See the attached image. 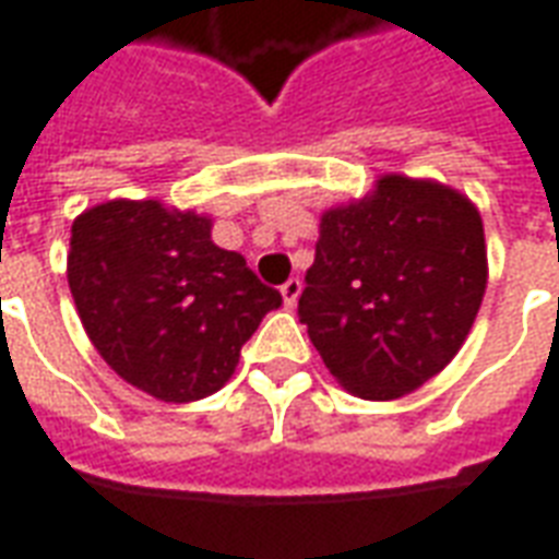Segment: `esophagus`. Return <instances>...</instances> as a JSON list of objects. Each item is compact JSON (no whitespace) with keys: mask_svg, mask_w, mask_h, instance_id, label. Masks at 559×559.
Segmentation results:
<instances>
[{"mask_svg":"<svg viewBox=\"0 0 559 559\" xmlns=\"http://www.w3.org/2000/svg\"><path fill=\"white\" fill-rule=\"evenodd\" d=\"M299 293H302V281L299 278H290L281 284V296H284V305H287V308H293V305H296Z\"/></svg>","mask_w":559,"mask_h":559,"instance_id":"esophagus-1","label":"esophagus"}]
</instances>
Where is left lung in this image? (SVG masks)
Returning a JSON list of instances; mask_svg holds the SVG:
<instances>
[{
  "label": "left lung",
  "instance_id": "1",
  "mask_svg": "<svg viewBox=\"0 0 559 559\" xmlns=\"http://www.w3.org/2000/svg\"><path fill=\"white\" fill-rule=\"evenodd\" d=\"M485 284L479 209L449 185L389 173L323 212L299 320L341 386L392 401L455 359Z\"/></svg>",
  "mask_w": 559,
  "mask_h": 559
}]
</instances>
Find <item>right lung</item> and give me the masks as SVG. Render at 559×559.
Masks as SVG:
<instances>
[{"instance_id": "1", "label": "right lung", "mask_w": 559, "mask_h": 559, "mask_svg": "<svg viewBox=\"0 0 559 559\" xmlns=\"http://www.w3.org/2000/svg\"><path fill=\"white\" fill-rule=\"evenodd\" d=\"M68 287L102 359L170 404L218 392L242 344L281 305L212 218L160 200H107L71 224Z\"/></svg>"}]
</instances>
